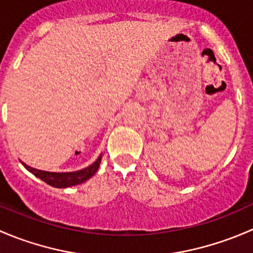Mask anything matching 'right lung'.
I'll list each match as a JSON object with an SVG mask.
<instances>
[{"label":"right lung","instance_id":"right-lung-1","mask_svg":"<svg viewBox=\"0 0 253 253\" xmlns=\"http://www.w3.org/2000/svg\"><path fill=\"white\" fill-rule=\"evenodd\" d=\"M101 162V155H99L98 159L93 163L91 165H89L85 169L78 170V171H72V172H50V171H42V170L34 169V168L29 167V165L24 164L25 169L28 171L32 172L33 175H35L37 177H39L40 180H42L44 182H46L47 185L52 186V187L57 188H66L71 187V186L79 185V183L85 182L86 180L91 177L96 171H98L99 167H100Z\"/></svg>","mask_w":253,"mask_h":253}]
</instances>
